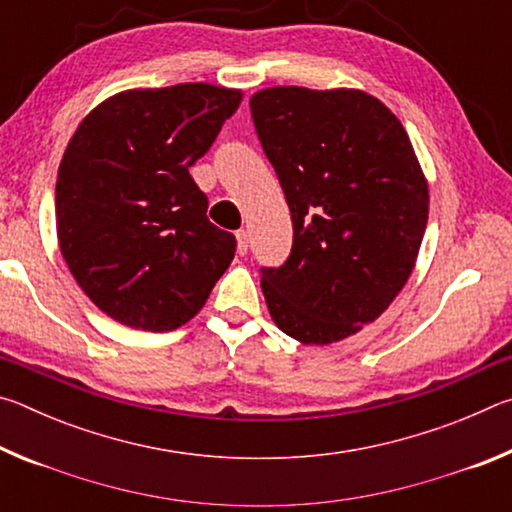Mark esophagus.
Listing matches in <instances>:
<instances>
[{"label": "esophagus", "instance_id": "34e87169", "mask_svg": "<svg viewBox=\"0 0 512 512\" xmlns=\"http://www.w3.org/2000/svg\"><path fill=\"white\" fill-rule=\"evenodd\" d=\"M248 241H250L248 230H237V250H239V255H246L248 253Z\"/></svg>", "mask_w": 512, "mask_h": 512}]
</instances>
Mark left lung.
Returning a JSON list of instances; mask_svg holds the SVG:
<instances>
[{"mask_svg":"<svg viewBox=\"0 0 512 512\" xmlns=\"http://www.w3.org/2000/svg\"><path fill=\"white\" fill-rule=\"evenodd\" d=\"M293 221V248L264 268L273 323L329 345L377 320L415 268L429 183L402 121L357 88L275 85L250 97Z\"/></svg>","mask_w":512,"mask_h":512,"instance_id":"1","label":"left lung"}]
</instances>
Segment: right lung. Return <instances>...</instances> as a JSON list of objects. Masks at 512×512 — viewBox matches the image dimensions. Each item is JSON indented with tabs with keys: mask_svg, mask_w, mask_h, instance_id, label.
Masks as SVG:
<instances>
[{
	"mask_svg": "<svg viewBox=\"0 0 512 512\" xmlns=\"http://www.w3.org/2000/svg\"><path fill=\"white\" fill-rule=\"evenodd\" d=\"M244 92L212 83L135 88L92 108L63 153L56 235L103 314L144 332L192 320L235 257L189 176Z\"/></svg>",
	"mask_w": 512,
	"mask_h": 512,
	"instance_id": "1",
	"label": "right lung"
}]
</instances>
